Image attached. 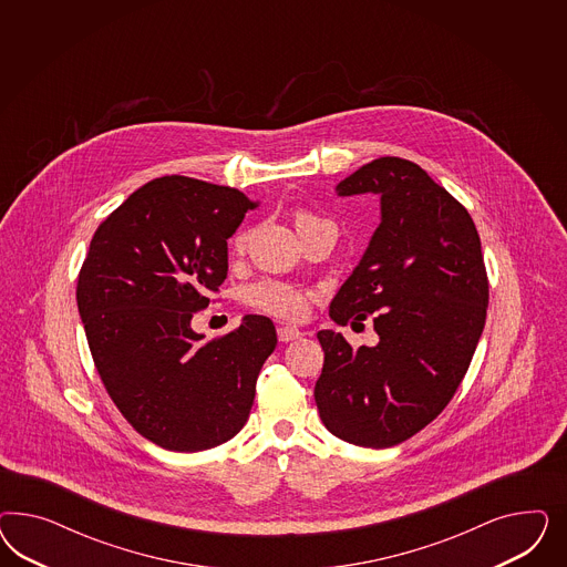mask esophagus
<instances>
[{"instance_id":"34e87169","label":"esophagus","mask_w":567,"mask_h":567,"mask_svg":"<svg viewBox=\"0 0 567 567\" xmlns=\"http://www.w3.org/2000/svg\"><path fill=\"white\" fill-rule=\"evenodd\" d=\"M301 337H303V332L297 327H291V324H280V327H278V341H280V343L297 341V339H301Z\"/></svg>"}]
</instances>
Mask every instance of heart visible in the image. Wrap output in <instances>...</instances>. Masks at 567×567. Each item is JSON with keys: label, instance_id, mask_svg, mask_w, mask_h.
<instances>
[{"label": "heart", "instance_id": "b5f03b06", "mask_svg": "<svg viewBox=\"0 0 567 567\" xmlns=\"http://www.w3.org/2000/svg\"><path fill=\"white\" fill-rule=\"evenodd\" d=\"M322 223H328V220L311 214L308 209H297L295 212V226H297L299 233H303L306 228L313 226V224ZM247 239H249L247 230H240L235 235L233 247H235L237 254L245 251ZM243 299L249 308L261 311V313L282 318V320H303L308 316L309 301L313 299V292L309 289L289 285L285 280L266 278V280H259L256 285H249L243 292Z\"/></svg>", "mask_w": 567, "mask_h": 567}]
</instances>
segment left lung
Wrapping results in <instances>:
<instances>
[{
	"mask_svg": "<svg viewBox=\"0 0 567 567\" xmlns=\"http://www.w3.org/2000/svg\"><path fill=\"white\" fill-rule=\"evenodd\" d=\"M337 190L380 193L382 223L330 318L347 327L370 316L380 341L353 349L320 330L313 396L334 436L384 449L426 429L455 395L486 322L488 276L467 209L410 159L378 157Z\"/></svg>",
	"mask_w": 567,
	"mask_h": 567,
	"instance_id": "8db88e82",
	"label": "left lung"
}]
</instances>
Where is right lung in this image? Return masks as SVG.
Segmentation results:
<instances>
[{
    "mask_svg": "<svg viewBox=\"0 0 567 567\" xmlns=\"http://www.w3.org/2000/svg\"><path fill=\"white\" fill-rule=\"evenodd\" d=\"M254 204L237 189L162 176L103 220L76 282L97 374L124 420L168 451H204L239 432L275 351L266 316L202 343L190 330L228 272V243Z\"/></svg>",
    "mask_w": 567,
    "mask_h": 567,
    "instance_id": "add662e5",
    "label": "right lung"
}]
</instances>
